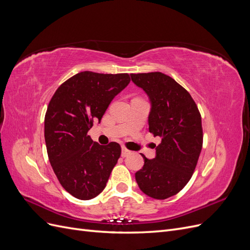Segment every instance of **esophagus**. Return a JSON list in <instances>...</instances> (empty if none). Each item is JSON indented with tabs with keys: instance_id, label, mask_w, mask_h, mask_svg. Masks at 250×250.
Returning a JSON list of instances; mask_svg holds the SVG:
<instances>
[{
	"instance_id": "obj_1",
	"label": "esophagus",
	"mask_w": 250,
	"mask_h": 250,
	"mask_svg": "<svg viewBox=\"0 0 250 250\" xmlns=\"http://www.w3.org/2000/svg\"><path fill=\"white\" fill-rule=\"evenodd\" d=\"M130 153H131V151H129L127 148H125L124 146H122V156H123V157L128 156Z\"/></svg>"
}]
</instances>
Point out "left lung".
<instances>
[{
	"label": "left lung",
	"instance_id": "left-lung-1",
	"mask_svg": "<svg viewBox=\"0 0 250 250\" xmlns=\"http://www.w3.org/2000/svg\"><path fill=\"white\" fill-rule=\"evenodd\" d=\"M150 101L149 131L162 142L152 160L143 155L135 180L143 193L154 199L177 194L191 179L202 148L201 116L193 98L161 72L130 74Z\"/></svg>",
	"mask_w": 250,
	"mask_h": 250
}]
</instances>
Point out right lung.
<instances>
[{
    "label": "right lung",
    "mask_w": 250,
    "mask_h": 250,
    "mask_svg": "<svg viewBox=\"0 0 250 250\" xmlns=\"http://www.w3.org/2000/svg\"><path fill=\"white\" fill-rule=\"evenodd\" d=\"M128 74L81 72L53 95L44 117L49 161L60 185L75 198L99 195L121 155L118 143L99 145L87 135L119 93L129 84Z\"/></svg>",
    "instance_id": "1"
}]
</instances>
